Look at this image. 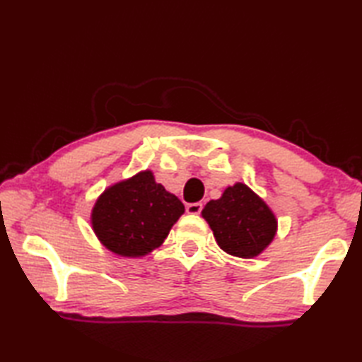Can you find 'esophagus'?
<instances>
[{
  "label": "esophagus",
  "instance_id": "esophagus-1",
  "mask_svg": "<svg viewBox=\"0 0 362 362\" xmlns=\"http://www.w3.org/2000/svg\"><path fill=\"white\" fill-rule=\"evenodd\" d=\"M201 211H202V204L201 202H194V204L187 205V213L188 214H199Z\"/></svg>",
  "mask_w": 362,
  "mask_h": 362
}]
</instances>
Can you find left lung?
Here are the masks:
<instances>
[{
  "mask_svg": "<svg viewBox=\"0 0 362 362\" xmlns=\"http://www.w3.org/2000/svg\"><path fill=\"white\" fill-rule=\"evenodd\" d=\"M214 240L228 255L258 257L276 233V218L258 194L238 182L202 210Z\"/></svg>",
  "mask_w": 362,
  "mask_h": 362,
  "instance_id": "1",
  "label": "left lung"
}]
</instances>
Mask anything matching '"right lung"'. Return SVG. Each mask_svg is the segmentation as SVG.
I'll return each mask as SVG.
<instances>
[{
  "mask_svg": "<svg viewBox=\"0 0 362 362\" xmlns=\"http://www.w3.org/2000/svg\"><path fill=\"white\" fill-rule=\"evenodd\" d=\"M185 206L151 171H141L107 188L91 210L98 240L121 257L138 258L160 247Z\"/></svg>",
  "mask_w": 362,
  "mask_h": 362,
  "instance_id": "right-lung-1",
  "label": "right lung"
}]
</instances>
